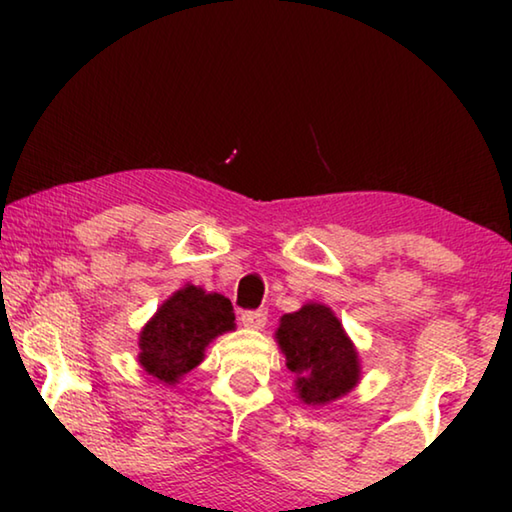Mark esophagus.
Masks as SVG:
<instances>
[{
	"label": "esophagus",
	"instance_id": "esophagus-1",
	"mask_svg": "<svg viewBox=\"0 0 512 512\" xmlns=\"http://www.w3.org/2000/svg\"><path fill=\"white\" fill-rule=\"evenodd\" d=\"M266 320H268V314L264 309L244 311V314H241V323H244V327H250V329H262L266 325Z\"/></svg>",
	"mask_w": 512,
	"mask_h": 512
}]
</instances>
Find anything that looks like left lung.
Masks as SVG:
<instances>
[{
    "instance_id": "1",
    "label": "left lung",
    "mask_w": 512,
    "mask_h": 512,
    "mask_svg": "<svg viewBox=\"0 0 512 512\" xmlns=\"http://www.w3.org/2000/svg\"><path fill=\"white\" fill-rule=\"evenodd\" d=\"M275 339L305 404L325 406L359 384V352L329 307L307 302L293 314H284Z\"/></svg>"
}]
</instances>
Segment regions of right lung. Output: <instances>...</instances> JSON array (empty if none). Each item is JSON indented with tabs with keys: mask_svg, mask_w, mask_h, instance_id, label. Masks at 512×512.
<instances>
[{
	"mask_svg": "<svg viewBox=\"0 0 512 512\" xmlns=\"http://www.w3.org/2000/svg\"><path fill=\"white\" fill-rule=\"evenodd\" d=\"M230 329H235L232 302L185 284L144 325L137 361L151 377L173 386L203 361L207 345Z\"/></svg>",
	"mask_w": 512,
	"mask_h": 512,
	"instance_id": "right-lung-1",
	"label": "right lung"
}]
</instances>
